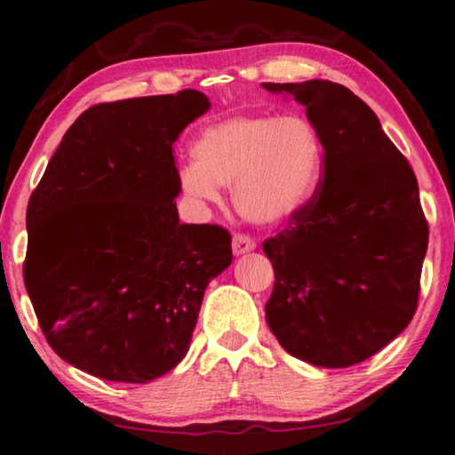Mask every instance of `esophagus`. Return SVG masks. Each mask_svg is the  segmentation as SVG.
<instances>
[{
    "mask_svg": "<svg viewBox=\"0 0 455 455\" xmlns=\"http://www.w3.org/2000/svg\"><path fill=\"white\" fill-rule=\"evenodd\" d=\"M232 250L235 256H243V254H248V251L256 250V242L245 234H235L232 240Z\"/></svg>",
    "mask_w": 455,
    "mask_h": 455,
    "instance_id": "1",
    "label": "esophagus"
}]
</instances>
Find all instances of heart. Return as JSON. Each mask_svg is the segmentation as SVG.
<instances>
[{
	"label": "heart",
	"instance_id": "b5f03b06",
	"mask_svg": "<svg viewBox=\"0 0 455 455\" xmlns=\"http://www.w3.org/2000/svg\"><path fill=\"white\" fill-rule=\"evenodd\" d=\"M323 175L324 145L308 118L235 116L201 131L181 188L199 201H218V188H234L245 220L274 226L315 199Z\"/></svg>",
	"mask_w": 455,
	"mask_h": 455
}]
</instances>
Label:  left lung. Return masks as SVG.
Returning <instances> with one entry per match:
<instances>
[{
	"label": "left lung",
	"instance_id": "left-lung-1",
	"mask_svg": "<svg viewBox=\"0 0 455 455\" xmlns=\"http://www.w3.org/2000/svg\"><path fill=\"white\" fill-rule=\"evenodd\" d=\"M262 86L304 104L324 145L315 199L264 242L276 276L267 326L296 359L351 367L399 337L415 315L429 237L417 179L377 115L347 86Z\"/></svg>",
	"mask_w": 455,
	"mask_h": 455
}]
</instances>
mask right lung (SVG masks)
Wrapping results in <instances>:
<instances>
[{
    "mask_svg": "<svg viewBox=\"0 0 455 455\" xmlns=\"http://www.w3.org/2000/svg\"><path fill=\"white\" fill-rule=\"evenodd\" d=\"M199 91L96 104L66 131L28 205L24 282L40 329L72 367L147 383L189 351L232 235L179 223L173 143L210 110Z\"/></svg>",
    "mask_w": 455,
    "mask_h": 455,
    "instance_id": "right-lung-1",
    "label": "right lung"
}]
</instances>
